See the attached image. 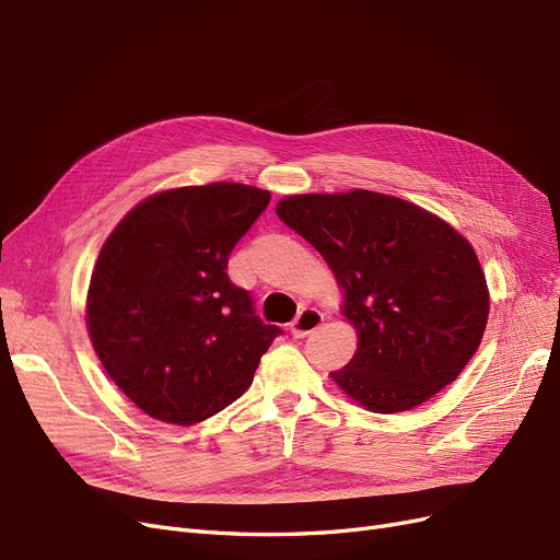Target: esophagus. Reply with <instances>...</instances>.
<instances>
[{
	"instance_id": "esophagus-1",
	"label": "esophagus",
	"mask_w": 560,
	"mask_h": 560,
	"mask_svg": "<svg viewBox=\"0 0 560 560\" xmlns=\"http://www.w3.org/2000/svg\"><path fill=\"white\" fill-rule=\"evenodd\" d=\"M323 323H325V315L318 308H302L298 313V318L290 323V334L295 338H304L318 329Z\"/></svg>"
}]
</instances>
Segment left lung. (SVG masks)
I'll return each instance as SVG.
<instances>
[{"label": "left lung", "mask_w": 560, "mask_h": 560, "mask_svg": "<svg viewBox=\"0 0 560 560\" xmlns=\"http://www.w3.org/2000/svg\"><path fill=\"white\" fill-rule=\"evenodd\" d=\"M279 220L320 252L343 288L359 346L331 380L377 415L440 394L476 354L490 293L469 242L440 217L380 191L295 194Z\"/></svg>", "instance_id": "8db88e82"}]
</instances>
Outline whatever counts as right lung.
Wrapping results in <instances>:
<instances>
[{"mask_svg":"<svg viewBox=\"0 0 560 560\" xmlns=\"http://www.w3.org/2000/svg\"><path fill=\"white\" fill-rule=\"evenodd\" d=\"M270 203L240 183L166 189L135 206L95 260L86 327L107 375L145 415L194 425L247 392L281 334L226 267Z\"/></svg>","mask_w":560,"mask_h":560,"instance_id":"add662e5","label":"right lung"}]
</instances>
